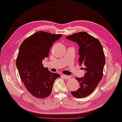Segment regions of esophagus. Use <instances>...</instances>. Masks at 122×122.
<instances>
[{
    "label": "esophagus",
    "instance_id": "esophagus-1",
    "mask_svg": "<svg viewBox=\"0 0 122 122\" xmlns=\"http://www.w3.org/2000/svg\"><path fill=\"white\" fill-rule=\"evenodd\" d=\"M61 76L64 78L66 79H70L71 78V76H66V75H64V74H61Z\"/></svg>",
    "mask_w": 122,
    "mask_h": 122
}]
</instances>
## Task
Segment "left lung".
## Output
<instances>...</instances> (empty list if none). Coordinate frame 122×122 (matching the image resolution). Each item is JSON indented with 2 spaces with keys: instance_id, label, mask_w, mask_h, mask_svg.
Here are the masks:
<instances>
[{
  "instance_id": "obj_1",
  "label": "left lung",
  "mask_w": 122,
  "mask_h": 122,
  "mask_svg": "<svg viewBox=\"0 0 122 122\" xmlns=\"http://www.w3.org/2000/svg\"><path fill=\"white\" fill-rule=\"evenodd\" d=\"M66 38L76 42L79 46V64L84 65L85 73L83 77L76 79L79 82L78 90L71 92L77 98H84L93 92L103 76L105 56L101 43L86 32H80L66 36Z\"/></svg>"
}]
</instances>
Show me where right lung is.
<instances>
[{
	"label": "right lung",
	"mask_w": 122,
	"mask_h": 122,
	"mask_svg": "<svg viewBox=\"0 0 122 122\" xmlns=\"http://www.w3.org/2000/svg\"><path fill=\"white\" fill-rule=\"evenodd\" d=\"M61 36L39 31L25 39L19 48L16 61L19 75L27 90L36 97L49 96L55 80L60 76L44 67L42 61L49 57L53 43Z\"/></svg>",
	"instance_id": "1"
}]
</instances>
